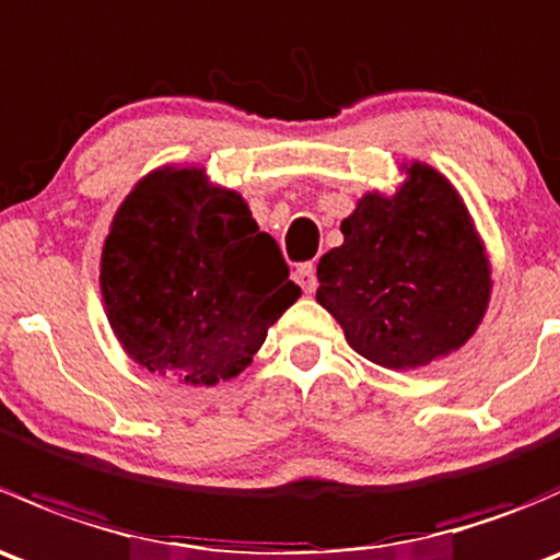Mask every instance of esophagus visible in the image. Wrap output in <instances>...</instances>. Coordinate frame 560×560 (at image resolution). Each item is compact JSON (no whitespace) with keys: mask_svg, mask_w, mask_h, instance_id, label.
Here are the masks:
<instances>
[{"mask_svg":"<svg viewBox=\"0 0 560 560\" xmlns=\"http://www.w3.org/2000/svg\"><path fill=\"white\" fill-rule=\"evenodd\" d=\"M295 279H298V284H301L303 290H306L308 295H312V292L316 290V268H314V262H303V265H298Z\"/></svg>","mask_w":560,"mask_h":560,"instance_id":"1","label":"esophagus"}]
</instances>
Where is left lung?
Segmentation results:
<instances>
[{
	"label": "left lung",
	"mask_w": 560,
	"mask_h": 560,
	"mask_svg": "<svg viewBox=\"0 0 560 560\" xmlns=\"http://www.w3.org/2000/svg\"><path fill=\"white\" fill-rule=\"evenodd\" d=\"M395 195L369 191L316 265V301L349 347L382 369H420L460 349L490 301V262L455 186L404 165Z\"/></svg>",
	"instance_id": "8db88e82"
}]
</instances>
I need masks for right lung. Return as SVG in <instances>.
Returning <instances> with one entry per match:
<instances>
[{
	"mask_svg": "<svg viewBox=\"0 0 560 560\" xmlns=\"http://www.w3.org/2000/svg\"><path fill=\"white\" fill-rule=\"evenodd\" d=\"M100 287L135 363L206 387L238 376L301 298L244 197L202 167H160L135 184L105 238Z\"/></svg>",
	"mask_w": 560,
	"mask_h": 560,
	"instance_id": "obj_1",
	"label": "right lung"
}]
</instances>
